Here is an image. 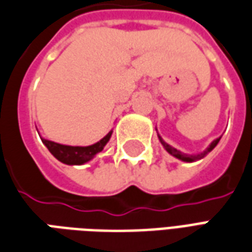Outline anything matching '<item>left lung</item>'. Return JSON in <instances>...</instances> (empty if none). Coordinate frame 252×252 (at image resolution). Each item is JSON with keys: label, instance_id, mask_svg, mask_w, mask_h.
I'll list each match as a JSON object with an SVG mask.
<instances>
[{"label": "left lung", "instance_id": "8db88e82", "mask_svg": "<svg viewBox=\"0 0 252 252\" xmlns=\"http://www.w3.org/2000/svg\"><path fill=\"white\" fill-rule=\"evenodd\" d=\"M158 138H160V142L163 144V146L165 148V149H167V152H168V153H171V155H172V156H175V158H180V160H183V161H195V160H199V158H202L203 156H205V155H206L208 152L212 151V149H213V148H215V146L219 144V141H220V138H217V140L213 141V142L210 144V146H209L208 149L203 152V153H201V155H195V156H187V155H185V153H182V152H179L178 149H175V148H172L171 145H168L167 142H164V141L161 140V137H160V135H158Z\"/></svg>", "mask_w": 252, "mask_h": 252}]
</instances>
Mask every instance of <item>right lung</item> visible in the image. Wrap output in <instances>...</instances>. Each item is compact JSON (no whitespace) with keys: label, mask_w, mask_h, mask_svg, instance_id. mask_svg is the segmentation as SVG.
Returning a JSON list of instances; mask_svg holds the SVG:
<instances>
[{"label":"right lung","mask_w":252,"mask_h":252,"mask_svg":"<svg viewBox=\"0 0 252 252\" xmlns=\"http://www.w3.org/2000/svg\"><path fill=\"white\" fill-rule=\"evenodd\" d=\"M112 131H110L108 134L101 138L99 142H96L94 145L89 146H69V145H61L57 142L49 140H42L43 144L47 146V149L51 152V155L55 158H58L60 161L65 164H70V165H78V164H84L89 161L91 158H94L96 153L103 151V148L107 142L110 141Z\"/></svg>","instance_id":"obj_1"}]
</instances>
